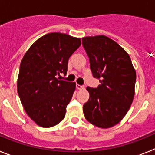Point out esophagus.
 Returning a JSON list of instances; mask_svg holds the SVG:
<instances>
[{
  "label": "esophagus",
  "instance_id": "esophagus-1",
  "mask_svg": "<svg viewBox=\"0 0 155 155\" xmlns=\"http://www.w3.org/2000/svg\"><path fill=\"white\" fill-rule=\"evenodd\" d=\"M76 87L78 88V90H81L84 88V85H80V84H76Z\"/></svg>",
  "mask_w": 155,
  "mask_h": 155
}]
</instances>
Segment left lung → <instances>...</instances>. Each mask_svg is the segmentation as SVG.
<instances>
[{"instance_id": "1", "label": "left lung", "mask_w": 155, "mask_h": 155, "mask_svg": "<svg viewBox=\"0 0 155 155\" xmlns=\"http://www.w3.org/2000/svg\"><path fill=\"white\" fill-rule=\"evenodd\" d=\"M94 78L101 84L87 87L89 99L83 105L87 121L100 128H109L127 114L134 97L136 71L130 57L120 45L105 35L82 38Z\"/></svg>"}]
</instances>
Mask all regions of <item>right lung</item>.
Instances as JSON below:
<instances>
[{
	"instance_id": "add662e5",
	"label": "right lung",
	"mask_w": 155,
	"mask_h": 155,
	"mask_svg": "<svg viewBox=\"0 0 155 155\" xmlns=\"http://www.w3.org/2000/svg\"><path fill=\"white\" fill-rule=\"evenodd\" d=\"M80 46L79 38L48 33L35 41L21 60L18 93L28 116L40 127H53L65 117L76 85L57 77L67 74L68 60Z\"/></svg>"
}]
</instances>
